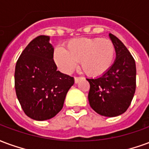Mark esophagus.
<instances>
[{"instance_id":"esophagus-1","label":"esophagus","mask_w":149,"mask_h":149,"mask_svg":"<svg viewBox=\"0 0 149 149\" xmlns=\"http://www.w3.org/2000/svg\"><path fill=\"white\" fill-rule=\"evenodd\" d=\"M81 79H82L81 77H74V82H75V83H78L79 80Z\"/></svg>"}]
</instances>
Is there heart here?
Returning <instances> with one entry per match:
<instances>
[{
	"mask_svg": "<svg viewBox=\"0 0 149 149\" xmlns=\"http://www.w3.org/2000/svg\"><path fill=\"white\" fill-rule=\"evenodd\" d=\"M114 45L109 40L102 38H79L70 40L66 50L56 47L53 59L64 73H70L78 62L82 70L90 76L102 75L109 70L113 62Z\"/></svg>",
	"mask_w": 149,
	"mask_h": 149,
	"instance_id": "heart-1",
	"label": "heart"
}]
</instances>
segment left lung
Instances as JSON below:
<instances>
[{"instance_id": "1", "label": "left lung", "mask_w": 149, "mask_h": 149, "mask_svg": "<svg viewBox=\"0 0 149 149\" xmlns=\"http://www.w3.org/2000/svg\"><path fill=\"white\" fill-rule=\"evenodd\" d=\"M114 45L116 59L109 70L90 83V106L98 114L117 117L130 107L136 91V63L129 50L118 37L109 34Z\"/></svg>"}]
</instances>
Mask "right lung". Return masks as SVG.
Listing matches in <instances>:
<instances>
[{
    "label": "right lung",
    "mask_w": 149,
    "mask_h": 149,
    "mask_svg": "<svg viewBox=\"0 0 149 149\" xmlns=\"http://www.w3.org/2000/svg\"><path fill=\"white\" fill-rule=\"evenodd\" d=\"M50 37L32 40L19 55L15 69V89L21 108L36 120L54 118L63 109L73 77L61 73L53 59Z\"/></svg>",
    "instance_id": "1"
}]
</instances>
